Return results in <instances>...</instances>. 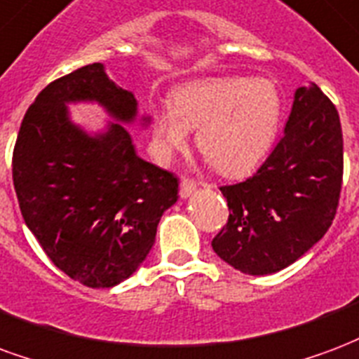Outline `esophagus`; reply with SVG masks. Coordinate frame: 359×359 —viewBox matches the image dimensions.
<instances>
[{
    "label": "esophagus",
    "mask_w": 359,
    "mask_h": 359,
    "mask_svg": "<svg viewBox=\"0 0 359 359\" xmlns=\"http://www.w3.org/2000/svg\"><path fill=\"white\" fill-rule=\"evenodd\" d=\"M200 187V182L198 180L190 179V177H182L180 179V198H188V196H192V192H196Z\"/></svg>",
    "instance_id": "1"
}]
</instances>
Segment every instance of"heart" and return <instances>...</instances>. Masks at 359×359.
Returning <instances> with one entry per match:
<instances>
[{"label": "heart", "mask_w": 359, "mask_h": 359, "mask_svg": "<svg viewBox=\"0 0 359 359\" xmlns=\"http://www.w3.org/2000/svg\"><path fill=\"white\" fill-rule=\"evenodd\" d=\"M280 93L268 79L205 78L182 85L171 104L156 106L152 126L167 150L187 144L188 127H200L196 144L222 175L238 177L261 163L276 137Z\"/></svg>", "instance_id": "heart-1"}]
</instances>
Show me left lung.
I'll return each mask as SVG.
<instances>
[{"mask_svg": "<svg viewBox=\"0 0 359 359\" xmlns=\"http://www.w3.org/2000/svg\"><path fill=\"white\" fill-rule=\"evenodd\" d=\"M342 129L320 87L294 93L280 142L253 177L220 187L228 220L211 241L243 274L280 272L318 243L335 219L342 188Z\"/></svg>", "mask_w": 359, "mask_h": 359, "instance_id": "obj_1", "label": "left lung"}]
</instances>
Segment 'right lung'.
I'll use <instances>...</instances> for the list:
<instances>
[{
	"instance_id": "right-lung-1",
	"label": "right lung",
	"mask_w": 359,
	"mask_h": 359,
	"mask_svg": "<svg viewBox=\"0 0 359 359\" xmlns=\"http://www.w3.org/2000/svg\"><path fill=\"white\" fill-rule=\"evenodd\" d=\"M97 100L131 121L137 100L108 79L100 62L55 79L24 114L13 150V184L26 226L58 270L104 289L137 270L158 222L179 200V179L137 156L126 127L89 137L66 102Z\"/></svg>"
}]
</instances>
